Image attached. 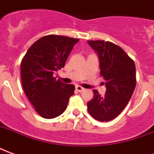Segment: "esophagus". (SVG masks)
<instances>
[{"label": "esophagus", "instance_id": "34e87169", "mask_svg": "<svg viewBox=\"0 0 154 154\" xmlns=\"http://www.w3.org/2000/svg\"><path fill=\"white\" fill-rule=\"evenodd\" d=\"M75 90L77 91L78 92H82V91H83L85 89H84L83 88H82V87H80V86H76Z\"/></svg>", "mask_w": 154, "mask_h": 154}]
</instances>
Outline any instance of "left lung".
Listing matches in <instances>:
<instances>
[{
	"instance_id": "obj_1",
	"label": "left lung",
	"mask_w": 154,
	"mask_h": 154,
	"mask_svg": "<svg viewBox=\"0 0 154 154\" xmlns=\"http://www.w3.org/2000/svg\"><path fill=\"white\" fill-rule=\"evenodd\" d=\"M88 43L98 55L100 75L106 87L103 96L93 90V99L88 103V112L99 121H109L122 112L133 96L136 87L135 63L116 44L104 41H88Z\"/></svg>"
}]
</instances>
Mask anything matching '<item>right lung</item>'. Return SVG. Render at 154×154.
I'll return each mask as SVG.
<instances>
[{
    "label": "right lung",
    "mask_w": 154,
    "mask_h": 154,
    "mask_svg": "<svg viewBox=\"0 0 154 154\" xmlns=\"http://www.w3.org/2000/svg\"><path fill=\"white\" fill-rule=\"evenodd\" d=\"M79 39L47 35L32 45L21 64L24 91L39 115L46 119L63 112L75 86L57 80L53 74L62 67Z\"/></svg>",
    "instance_id": "add662e5"
}]
</instances>
